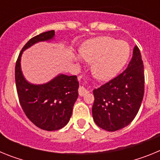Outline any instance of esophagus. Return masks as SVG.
I'll return each instance as SVG.
<instances>
[{"mask_svg": "<svg viewBox=\"0 0 160 160\" xmlns=\"http://www.w3.org/2000/svg\"><path fill=\"white\" fill-rule=\"evenodd\" d=\"M78 93H79V95L80 96H84V95H86L87 94H88L89 90H87V89L85 88L84 87H79Z\"/></svg>", "mask_w": 160, "mask_h": 160, "instance_id": "1", "label": "esophagus"}]
</instances>
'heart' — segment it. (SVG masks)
<instances>
[{
	"instance_id": "obj_1",
	"label": "heart",
	"mask_w": 160,
	"mask_h": 160,
	"mask_svg": "<svg viewBox=\"0 0 160 160\" xmlns=\"http://www.w3.org/2000/svg\"><path fill=\"white\" fill-rule=\"evenodd\" d=\"M83 59L91 62V72L99 81L111 80L122 70L131 54V47L125 41L111 37H100L83 43L80 49ZM74 59L82 62V58Z\"/></svg>"
}]
</instances>
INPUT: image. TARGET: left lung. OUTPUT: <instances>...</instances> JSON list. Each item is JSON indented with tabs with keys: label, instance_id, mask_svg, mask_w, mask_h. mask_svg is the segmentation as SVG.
Returning <instances> with one entry per match:
<instances>
[{
	"label": "left lung",
	"instance_id": "left-lung-1",
	"mask_svg": "<svg viewBox=\"0 0 160 160\" xmlns=\"http://www.w3.org/2000/svg\"><path fill=\"white\" fill-rule=\"evenodd\" d=\"M92 114L102 129L115 131L129 125L140 108L144 94V70L138 46L128 68L99 88L93 90Z\"/></svg>",
	"mask_w": 160,
	"mask_h": 160
}]
</instances>
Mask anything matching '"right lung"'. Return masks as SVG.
Wrapping results in <instances>:
<instances>
[{
    "instance_id": "add662e5",
    "label": "right lung",
    "mask_w": 160,
    "mask_h": 160,
    "mask_svg": "<svg viewBox=\"0 0 160 160\" xmlns=\"http://www.w3.org/2000/svg\"><path fill=\"white\" fill-rule=\"evenodd\" d=\"M55 31L37 35L25 44L18 56L15 67V81L20 104L27 118L45 131L62 129L69 122L73 107L78 97L77 76L59 73L44 84H32L24 77L21 67L23 52L36 43L51 42Z\"/></svg>"
}]
</instances>
